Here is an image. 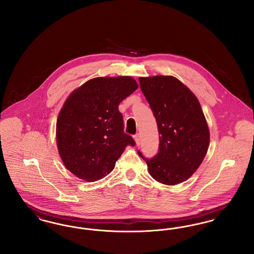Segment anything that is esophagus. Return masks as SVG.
I'll use <instances>...</instances> for the list:
<instances>
[{
    "mask_svg": "<svg viewBox=\"0 0 254 254\" xmlns=\"http://www.w3.org/2000/svg\"><path fill=\"white\" fill-rule=\"evenodd\" d=\"M134 139H135V142H136V145H141V137H140V134H136L134 136Z\"/></svg>",
    "mask_w": 254,
    "mask_h": 254,
    "instance_id": "esophagus-1",
    "label": "esophagus"
}]
</instances>
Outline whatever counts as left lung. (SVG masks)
Returning a JSON list of instances; mask_svg holds the SVG:
<instances>
[{
  "mask_svg": "<svg viewBox=\"0 0 254 254\" xmlns=\"http://www.w3.org/2000/svg\"><path fill=\"white\" fill-rule=\"evenodd\" d=\"M139 83L157 122L160 144L153 158L138 153L153 179L169 186L180 184L199 168L209 145L201 105L175 77H140Z\"/></svg>",
  "mask_w": 254,
  "mask_h": 254,
  "instance_id": "8db88e82",
  "label": "left lung"
}]
</instances>
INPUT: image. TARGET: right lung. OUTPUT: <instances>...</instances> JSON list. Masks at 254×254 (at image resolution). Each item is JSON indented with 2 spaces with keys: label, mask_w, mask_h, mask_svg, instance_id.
Instances as JSON below:
<instances>
[{
  "label": "right lung",
  "mask_w": 254,
  "mask_h": 254,
  "mask_svg": "<svg viewBox=\"0 0 254 254\" xmlns=\"http://www.w3.org/2000/svg\"><path fill=\"white\" fill-rule=\"evenodd\" d=\"M138 87L130 76L99 77L74 90L61 109L56 139L64 165L87 182L100 180L115 167L127 145L119 105Z\"/></svg>",
  "instance_id": "1"
}]
</instances>
